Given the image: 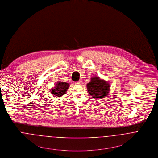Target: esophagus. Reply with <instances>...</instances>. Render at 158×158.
<instances>
[{"mask_svg":"<svg viewBox=\"0 0 158 158\" xmlns=\"http://www.w3.org/2000/svg\"><path fill=\"white\" fill-rule=\"evenodd\" d=\"M75 84H76V85H82V81H79L78 82H75Z\"/></svg>","mask_w":158,"mask_h":158,"instance_id":"obj_1","label":"esophagus"}]
</instances>
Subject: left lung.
Listing matches in <instances>:
<instances>
[{
	"label": "left lung",
	"instance_id": "8db88e82",
	"mask_svg": "<svg viewBox=\"0 0 158 158\" xmlns=\"http://www.w3.org/2000/svg\"><path fill=\"white\" fill-rule=\"evenodd\" d=\"M89 94L95 99L105 98L110 91V84L98 76H93L87 85Z\"/></svg>",
	"mask_w": 158,
	"mask_h": 158
}]
</instances>
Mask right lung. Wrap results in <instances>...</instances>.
<instances>
[{
    "mask_svg": "<svg viewBox=\"0 0 158 158\" xmlns=\"http://www.w3.org/2000/svg\"><path fill=\"white\" fill-rule=\"evenodd\" d=\"M69 84L64 82H58L56 84V85L50 89L51 93L55 97H60L63 96L67 92Z\"/></svg>",
    "mask_w": 158,
    "mask_h": 158,
    "instance_id": "obj_1",
    "label": "right lung"
}]
</instances>
